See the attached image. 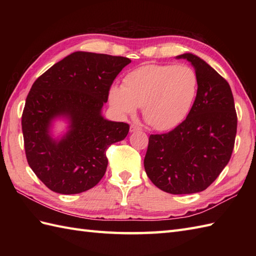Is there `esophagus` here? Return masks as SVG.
<instances>
[{"label":"esophagus","mask_w":256,"mask_h":256,"mask_svg":"<svg viewBox=\"0 0 256 256\" xmlns=\"http://www.w3.org/2000/svg\"><path fill=\"white\" fill-rule=\"evenodd\" d=\"M140 130H142V128L138 126V125H136V124H131V126H130V131L131 132L140 131Z\"/></svg>","instance_id":"1"}]
</instances>
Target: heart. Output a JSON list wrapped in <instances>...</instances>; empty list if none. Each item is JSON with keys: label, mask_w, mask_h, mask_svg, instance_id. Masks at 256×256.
Listing matches in <instances>:
<instances>
[{"label": "heart", "mask_w": 256, "mask_h": 256, "mask_svg": "<svg viewBox=\"0 0 256 256\" xmlns=\"http://www.w3.org/2000/svg\"><path fill=\"white\" fill-rule=\"evenodd\" d=\"M198 77L186 64H144L113 86L108 100L116 112L130 116L142 106L143 116L157 131L178 126L192 111L198 94Z\"/></svg>", "instance_id": "1"}]
</instances>
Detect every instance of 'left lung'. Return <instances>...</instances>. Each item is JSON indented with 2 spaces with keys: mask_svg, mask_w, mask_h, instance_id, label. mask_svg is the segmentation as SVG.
Here are the masks:
<instances>
[{
  "mask_svg": "<svg viewBox=\"0 0 256 256\" xmlns=\"http://www.w3.org/2000/svg\"><path fill=\"white\" fill-rule=\"evenodd\" d=\"M198 77V94L184 121L162 134H150L144 158L150 182L172 194L208 188L229 162L238 116L228 81L202 59L184 54Z\"/></svg>",
  "mask_w": 256,
  "mask_h": 256,
  "instance_id": "left-lung-1",
  "label": "left lung"
}]
</instances>
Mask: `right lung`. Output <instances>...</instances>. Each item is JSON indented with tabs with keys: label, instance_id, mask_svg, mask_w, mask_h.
I'll return each mask as SVG.
<instances>
[{
	"label": "right lung",
	"instance_id": "obj_1",
	"mask_svg": "<svg viewBox=\"0 0 256 256\" xmlns=\"http://www.w3.org/2000/svg\"><path fill=\"white\" fill-rule=\"evenodd\" d=\"M128 58L76 52L54 64L32 86L22 114L26 160L47 188L74 194L104 176L106 150L126 138L130 125L103 118L101 108ZM68 116L70 130L60 141L48 134L50 122Z\"/></svg>",
	"mask_w": 256,
	"mask_h": 256
}]
</instances>
